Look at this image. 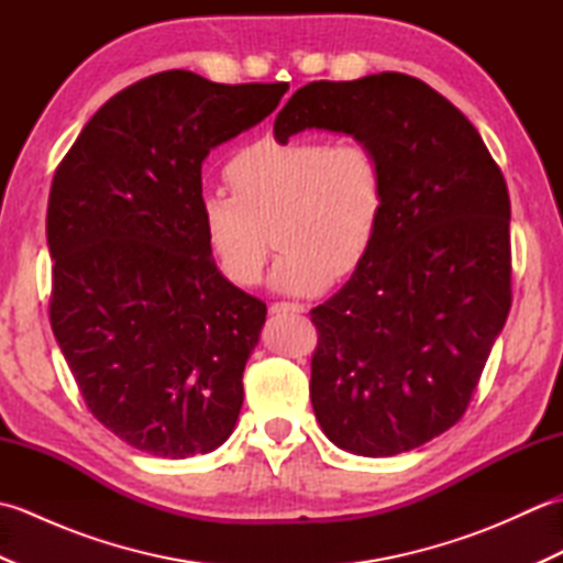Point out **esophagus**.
Listing matches in <instances>:
<instances>
[{"label":"esophagus","instance_id":"obj_1","mask_svg":"<svg viewBox=\"0 0 563 563\" xmlns=\"http://www.w3.org/2000/svg\"><path fill=\"white\" fill-rule=\"evenodd\" d=\"M268 312L273 317H280V314H302L305 312V305L300 302H273Z\"/></svg>","mask_w":563,"mask_h":563}]
</instances>
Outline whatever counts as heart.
<instances>
[{"label": "heart", "mask_w": 563, "mask_h": 563, "mask_svg": "<svg viewBox=\"0 0 563 563\" xmlns=\"http://www.w3.org/2000/svg\"><path fill=\"white\" fill-rule=\"evenodd\" d=\"M232 194L200 196V230L218 268L239 288L261 280L268 227L283 251L271 285L288 295L324 290L351 275L375 244L387 206L385 164L363 142L263 137L227 164Z\"/></svg>", "instance_id": "heart-1"}]
</instances>
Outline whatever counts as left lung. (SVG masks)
Returning <instances> with one entry per match:
<instances>
[{
  "mask_svg": "<svg viewBox=\"0 0 563 563\" xmlns=\"http://www.w3.org/2000/svg\"><path fill=\"white\" fill-rule=\"evenodd\" d=\"M353 135L385 164L387 206L351 280L312 309V406L363 457L409 452L460 421L510 312L506 178L466 115L426 81H312L275 118Z\"/></svg>",
  "mask_w": 563,
  "mask_h": 563,
  "instance_id": "obj_1",
  "label": "left lung"
}]
</instances>
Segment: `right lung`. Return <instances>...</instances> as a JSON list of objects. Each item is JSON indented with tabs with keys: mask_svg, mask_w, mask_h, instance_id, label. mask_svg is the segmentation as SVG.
Masks as SVG:
<instances>
[{
	"mask_svg": "<svg viewBox=\"0 0 563 563\" xmlns=\"http://www.w3.org/2000/svg\"><path fill=\"white\" fill-rule=\"evenodd\" d=\"M285 91L159 71L106 101L55 172L51 327L89 411L142 452L184 460L234 430L266 305L218 271L200 172Z\"/></svg>",
	"mask_w": 563,
	"mask_h": 563,
	"instance_id": "right-lung-1",
	"label": "right lung"
}]
</instances>
